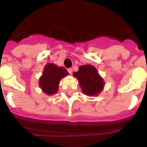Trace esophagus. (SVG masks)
<instances>
[{
  "label": "esophagus",
  "instance_id": "esophagus-1",
  "mask_svg": "<svg viewBox=\"0 0 147 147\" xmlns=\"http://www.w3.org/2000/svg\"><path fill=\"white\" fill-rule=\"evenodd\" d=\"M67 71H68V73H69L70 74H72V72H73L72 68H68V69H67Z\"/></svg>",
  "mask_w": 147,
  "mask_h": 147
}]
</instances>
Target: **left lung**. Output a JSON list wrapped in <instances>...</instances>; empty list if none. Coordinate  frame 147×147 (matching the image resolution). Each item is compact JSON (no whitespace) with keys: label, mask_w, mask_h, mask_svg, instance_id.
<instances>
[{"label":"left lung","mask_w":147,"mask_h":147,"mask_svg":"<svg viewBox=\"0 0 147 147\" xmlns=\"http://www.w3.org/2000/svg\"><path fill=\"white\" fill-rule=\"evenodd\" d=\"M74 76L79 80L82 90L87 96H97L103 90L105 82L96 68L91 65L80 66L79 71L74 73Z\"/></svg>","instance_id":"obj_1"}]
</instances>
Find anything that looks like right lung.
I'll return each instance as SVG.
<instances>
[{"instance_id":"add662e5","label":"right lung","mask_w":147,"mask_h":147,"mask_svg":"<svg viewBox=\"0 0 147 147\" xmlns=\"http://www.w3.org/2000/svg\"><path fill=\"white\" fill-rule=\"evenodd\" d=\"M68 75L65 68L58 67L53 63H48L44 67L40 76L39 85L42 91L48 95H53L58 91L61 79Z\"/></svg>"}]
</instances>
